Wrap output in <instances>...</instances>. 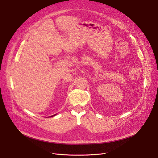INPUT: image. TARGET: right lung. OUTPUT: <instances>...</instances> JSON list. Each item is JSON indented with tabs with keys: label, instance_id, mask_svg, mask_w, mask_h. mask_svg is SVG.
<instances>
[{
	"label": "right lung",
	"instance_id": "add662e5",
	"mask_svg": "<svg viewBox=\"0 0 158 158\" xmlns=\"http://www.w3.org/2000/svg\"><path fill=\"white\" fill-rule=\"evenodd\" d=\"M56 114H54V115H52V116H51V117H54V116H55Z\"/></svg>",
	"mask_w": 158,
	"mask_h": 158
}]
</instances>
